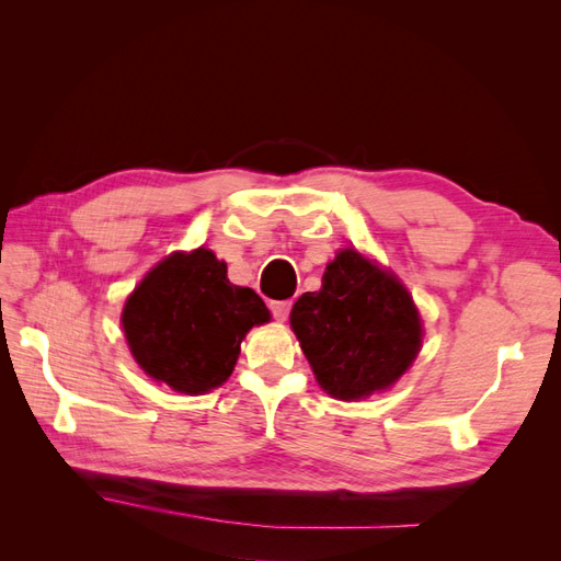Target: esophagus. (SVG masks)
<instances>
[{
    "label": "esophagus",
    "mask_w": 561,
    "mask_h": 561,
    "mask_svg": "<svg viewBox=\"0 0 561 561\" xmlns=\"http://www.w3.org/2000/svg\"><path fill=\"white\" fill-rule=\"evenodd\" d=\"M268 309H271V313H274V318H276V320H285L287 316H290L293 301H287V299H280V301H271V304H268Z\"/></svg>",
    "instance_id": "34e87169"
}]
</instances>
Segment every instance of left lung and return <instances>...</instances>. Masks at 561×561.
I'll list each match as a JSON object with an SVG mask.
<instances>
[{"instance_id":"1","label":"left lung","mask_w":561,"mask_h":561,"mask_svg":"<svg viewBox=\"0 0 561 561\" xmlns=\"http://www.w3.org/2000/svg\"><path fill=\"white\" fill-rule=\"evenodd\" d=\"M290 325L320 388L360 400L393 386L421 351V318L407 287L344 248L328 264L318 293H304Z\"/></svg>"}]
</instances>
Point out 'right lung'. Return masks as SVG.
Segmentation results:
<instances>
[{
	"label": "right lung",
	"instance_id": "right-lung-1",
	"mask_svg": "<svg viewBox=\"0 0 561 561\" xmlns=\"http://www.w3.org/2000/svg\"><path fill=\"white\" fill-rule=\"evenodd\" d=\"M268 318L260 295L229 283L227 264L198 248L149 271L126 299L122 325L151 379L201 396L231 377L245 334Z\"/></svg>",
	"mask_w": 561,
	"mask_h": 561
}]
</instances>
